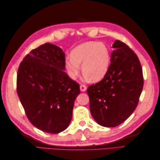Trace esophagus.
<instances>
[{
	"label": "esophagus",
	"mask_w": 160,
	"mask_h": 160,
	"mask_svg": "<svg viewBox=\"0 0 160 160\" xmlns=\"http://www.w3.org/2000/svg\"><path fill=\"white\" fill-rule=\"evenodd\" d=\"M80 89L82 92H84V91L87 90V87L85 85H84V84H81L80 87Z\"/></svg>",
	"instance_id": "1"
}]
</instances>
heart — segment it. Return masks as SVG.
Segmentation results:
<instances>
[{"label":"heart","mask_w":160,"mask_h":160,"mask_svg":"<svg viewBox=\"0 0 160 160\" xmlns=\"http://www.w3.org/2000/svg\"><path fill=\"white\" fill-rule=\"evenodd\" d=\"M111 54L108 47L99 42H86L71 51V57L65 60L67 74L75 80L82 71L87 79L99 82L106 76L109 69Z\"/></svg>","instance_id":"heart-1"}]
</instances>
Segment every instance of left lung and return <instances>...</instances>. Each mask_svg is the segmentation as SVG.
I'll use <instances>...</instances> for the list:
<instances>
[{
  "instance_id": "1",
  "label": "left lung",
  "mask_w": 160,
  "mask_h": 160,
  "mask_svg": "<svg viewBox=\"0 0 160 160\" xmlns=\"http://www.w3.org/2000/svg\"><path fill=\"white\" fill-rule=\"evenodd\" d=\"M112 47L108 73L87 89L91 115L105 127H117L133 113L144 84L141 64L133 51L120 40Z\"/></svg>"
}]
</instances>
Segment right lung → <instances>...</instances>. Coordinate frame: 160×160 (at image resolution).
<instances>
[{
	"label": "right lung",
	"instance_id": "obj_1",
	"mask_svg": "<svg viewBox=\"0 0 160 160\" xmlns=\"http://www.w3.org/2000/svg\"><path fill=\"white\" fill-rule=\"evenodd\" d=\"M62 49L45 43L28 54L17 73V93L37 128L58 133L69 127L80 86L64 72Z\"/></svg>",
	"mask_w": 160,
	"mask_h": 160
}]
</instances>
